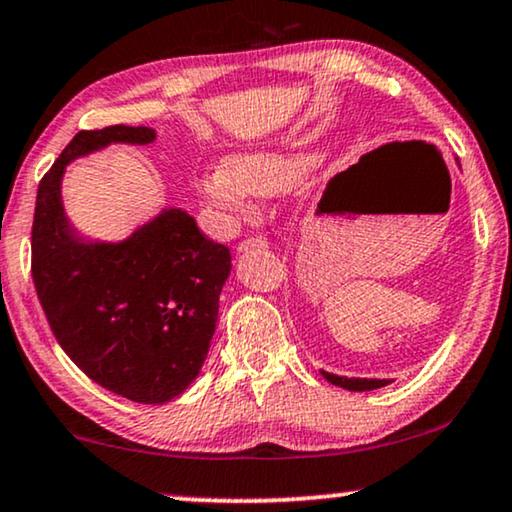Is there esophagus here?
<instances>
[{
	"label": "esophagus",
	"mask_w": 512,
	"mask_h": 512,
	"mask_svg": "<svg viewBox=\"0 0 512 512\" xmlns=\"http://www.w3.org/2000/svg\"><path fill=\"white\" fill-rule=\"evenodd\" d=\"M267 248V241L264 238H245V241L238 243V252H250V250H264Z\"/></svg>",
	"instance_id": "34e87169"
}]
</instances>
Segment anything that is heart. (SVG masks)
I'll return each instance as SVG.
<instances>
[{
  "label": "heart",
  "mask_w": 512,
  "mask_h": 512,
  "mask_svg": "<svg viewBox=\"0 0 512 512\" xmlns=\"http://www.w3.org/2000/svg\"><path fill=\"white\" fill-rule=\"evenodd\" d=\"M313 166V159L283 149H250L224 159L199 177V192L229 210H241L248 194L274 196L297 187Z\"/></svg>",
  "instance_id": "b5f03b06"
}]
</instances>
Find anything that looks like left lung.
Wrapping results in <instances>:
<instances>
[{
  "instance_id": "1",
  "label": "left lung",
  "mask_w": 512,
  "mask_h": 512,
  "mask_svg": "<svg viewBox=\"0 0 512 512\" xmlns=\"http://www.w3.org/2000/svg\"><path fill=\"white\" fill-rule=\"evenodd\" d=\"M320 374L330 381V384H335L339 388H346V391H374V388H381V386H388L391 381L388 379H360V377H339V374H332V372H325L320 370Z\"/></svg>"
}]
</instances>
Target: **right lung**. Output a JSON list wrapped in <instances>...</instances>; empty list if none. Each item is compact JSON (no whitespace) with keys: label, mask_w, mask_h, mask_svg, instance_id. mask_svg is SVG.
<instances>
[{"label":"right lung","mask_w":512,"mask_h":512,"mask_svg":"<svg viewBox=\"0 0 512 512\" xmlns=\"http://www.w3.org/2000/svg\"><path fill=\"white\" fill-rule=\"evenodd\" d=\"M147 126L79 131L37 189L32 278L63 351L86 377L133 403L185 393L206 363L229 248L182 208H163L124 241L81 236L63 208L72 161L109 145H152Z\"/></svg>","instance_id":"obj_1"}]
</instances>
